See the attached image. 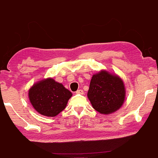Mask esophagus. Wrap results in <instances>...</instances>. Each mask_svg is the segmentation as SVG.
I'll list each match as a JSON object with an SVG mask.
<instances>
[{
	"instance_id": "34e87169",
	"label": "esophagus",
	"mask_w": 158,
	"mask_h": 158,
	"mask_svg": "<svg viewBox=\"0 0 158 158\" xmlns=\"http://www.w3.org/2000/svg\"><path fill=\"white\" fill-rule=\"evenodd\" d=\"M77 94H84V91L82 89H78L76 92H75Z\"/></svg>"
}]
</instances>
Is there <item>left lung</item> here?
Wrapping results in <instances>:
<instances>
[{"label":"left lung","instance_id":"8db88e82","mask_svg":"<svg viewBox=\"0 0 158 158\" xmlns=\"http://www.w3.org/2000/svg\"><path fill=\"white\" fill-rule=\"evenodd\" d=\"M93 107L101 114H110L124 103L125 89L122 79L116 74L102 70L93 75L88 92Z\"/></svg>","mask_w":158,"mask_h":158}]
</instances>
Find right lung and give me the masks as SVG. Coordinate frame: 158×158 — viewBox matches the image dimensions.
<instances>
[{
  "label": "right lung",
  "mask_w": 158,
  "mask_h": 158,
  "mask_svg": "<svg viewBox=\"0 0 158 158\" xmlns=\"http://www.w3.org/2000/svg\"><path fill=\"white\" fill-rule=\"evenodd\" d=\"M72 93L52 78L38 81L28 90L31 104L41 115L54 117L64 110Z\"/></svg>",
  "instance_id": "1"
}]
</instances>
